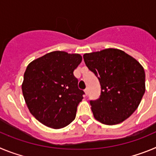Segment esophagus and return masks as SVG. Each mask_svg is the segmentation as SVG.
Returning a JSON list of instances; mask_svg holds the SVG:
<instances>
[{
  "instance_id": "34e87169",
  "label": "esophagus",
  "mask_w": 156,
  "mask_h": 156,
  "mask_svg": "<svg viewBox=\"0 0 156 156\" xmlns=\"http://www.w3.org/2000/svg\"><path fill=\"white\" fill-rule=\"evenodd\" d=\"M84 92H85V94L87 95L88 94V89H85Z\"/></svg>"
}]
</instances>
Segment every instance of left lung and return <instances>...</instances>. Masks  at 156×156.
<instances>
[{"label": "left lung", "instance_id": "8db88e82", "mask_svg": "<svg viewBox=\"0 0 156 156\" xmlns=\"http://www.w3.org/2000/svg\"><path fill=\"white\" fill-rule=\"evenodd\" d=\"M83 60L98 77L101 89L99 98L90 101L95 119L103 124L115 125L129 118L145 92L141 65L115 48L84 54Z\"/></svg>", "mask_w": 156, "mask_h": 156}]
</instances>
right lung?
Returning a JSON list of instances; mask_svg holds the SVG:
<instances>
[{
	"instance_id": "obj_1",
	"label": "right lung",
	"mask_w": 156,
	"mask_h": 156,
	"mask_svg": "<svg viewBox=\"0 0 156 156\" xmlns=\"http://www.w3.org/2000/svg\"><path fill=\"white\" fill-rule=\"evenodd\" d=\"M82 62L79 54L52 51L27 66L22 90L30 113L45 126L59 129L74 120L84 94L73 71Z\"/></svg>"
}]
</instances>
